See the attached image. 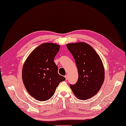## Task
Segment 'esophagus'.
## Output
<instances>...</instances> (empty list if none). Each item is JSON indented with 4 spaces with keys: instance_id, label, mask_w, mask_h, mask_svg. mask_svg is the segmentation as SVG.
<instances>
[{
    "instance_id": "34e87169",
    "label": "esophagus",
    "mask_w": 126,
    "mask_h": 126,
    "mask_svg": "<svg viewBox=\"0 0 126 126\" xmlns=\"http://www.w3.org/2000/svg\"><path fill=\"white\" fill-rule=\"evenodd\" d=\"M65 78H66V80H67L68 79V76L67 75H66L65 76Z\"/></svg>"
}]
</instances>
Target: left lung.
I'll list each match as a JSON object with an SVG mask.
<instances>
[{"instance_id": "left-lung-1", "label": "left lung", "mask_w": 126, "mask_h": 126, "mask_svg": "<svg viewBox=\"0 0 126 126\" xmlns=\"http://www.w3.org/2000/svg\"><path fill=\"white\" fill-rule=\"evenodd\" d=\"M68 49L75 60L78 79L70 88L77 98L86 100L98 92L104 80V69L98 54L85 42L68 43Z\"/></svg>"}]
</instances>
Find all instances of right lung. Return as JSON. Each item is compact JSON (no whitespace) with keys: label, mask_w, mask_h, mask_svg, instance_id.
<instances>
[{"label":"right lung","mask_w":126,"mask_h":126,"mask_svg":"<svg viewBox=\"0 0 126 126\" xmlns=\"http://www.w3.org/2000/svg\"><path fill=\"white\" fill-rule=\"evenodd\" d=\"M60 49L56 43H45L35 48L25 60L22 69V79L27 91L40 101L50 99L65 78L58 73L54 62Z\"/></svg>","instance_id":"add662e5"}]
</instances>
